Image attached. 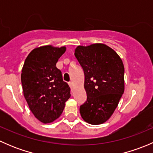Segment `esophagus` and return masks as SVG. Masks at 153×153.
I'll list each match as a JSON object with an SVG mask.
<instances>
[{
	"mask_svg": "<svg viewBox=\"0 0 153 153\" xmlns=\"http://www.w3.org/2000/svg\"><path fill=\"white\" fill-rule=\"evenodd\" d=\"M69 86H70V88H71V89H72V90H73L74 89V84L72 82H69Z\"/></svg>",
	"mask_w": 153,
	"mask_h": 153,
	"instance_id": "obj_1",
	"label": "esophagus"
}]
</instances>
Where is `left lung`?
Returning <instances> with one entry per match:
<instances>
[{
	"label": "left lung",
	"mask_w": 153,
	"mask_h": 153,
	"mask_svg": "<svg viewBox=\"0 0 153 153\" xmlns=\"http://www.w3.org/2000/svg\"><path fill=\"white\" fill-rule=\"evenodd\" d=\"M75 56L84 72L87 100L80 113L88 124L109 119L124 92V67L119 55L104 44L78 46Z\"/></svg>",
	"instance_id": "obj_1"
}]
</instances>
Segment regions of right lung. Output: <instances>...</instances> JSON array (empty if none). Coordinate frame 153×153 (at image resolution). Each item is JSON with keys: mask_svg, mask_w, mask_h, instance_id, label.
I'll list each match as a JSON object with an SVG mask.
<instances>
[{"mask_svg": "<svg viewBox=\"0 0 153 153\" xmlns=\"http://www.w3.org/2000/svg\"><path fill=\"white\" fill-rule=\"evenodd\" d=\"M66 47L46 45L32 49L21 71L24 96L34 116L43 124L59 118L70 98V88L63 81L56 64Z\"/></svg>", "mask_w": 153, "mask_h": 153, "instance_id": "obj_1", "label": "right lung"}]
</instances>
